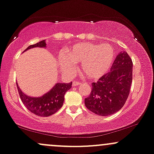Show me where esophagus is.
Returning <instances> with one entry per match:
<instances>
[{"instance_id": "esophagus-1", "label": "esophagus", "mask_w": 154, "mask_h": 154, "mask_svg": "<svg viewBox=\"0 0 154 154\" xmlns=\"http://www.w3.org/2000/svg\"><path fill=\"white\" fill-rule=\"evenodd\" d=\"M80 84H81L80 82H77V81H74L73 83H72V85H73V86H77V85H80Z\"/></svg>"}]
</instances>
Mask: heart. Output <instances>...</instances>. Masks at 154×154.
<instances>
[{
	"instance_id": "heart-1",
	"label": "heart",
	"mask_w": 154,
	"mask_h": 154,
	"mask_svg": "<svg viewBox=\"0 0 154 154\" xmlns=\"http://www.w3.org/2000/svg\"><path fill=\"white\" fill-rule=\"evenodd\" d=\"M66 58L60 59L61 69L68 73L74 72L73 63H82V73L90 80L102 77L110 67L114 58V50L108 45H94L82 42L76 44L66 52Z\"/></svg>"
}]
</instances>
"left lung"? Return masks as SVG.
Wrapping results in <instances>:
<instances>
[{"label":"left lung","instance_id":"left-lung-1","mask_svg":"<svg viewBox=\"0 0 154 154\" xmlns=\"http://www.w3.org/2000/svg\"><path fill=\"white\" fill-rule=\"evenodd\" d=\"M131 58L127 52H121L113 62L111 70L92 83L85 105L89 110L101 116L114 114L127 100L132 82Z\"/></svg>","mask_w":154,"mask_h":154}]
</instances>
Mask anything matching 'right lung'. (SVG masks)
<instances>
[{
	"instance_id": "1",
	"label": "right lung",
	"mask_w": 154,
	"mask_h": 154,
	"mask_svg": "<svg viewBox=\"0 0 154 154\" xmlns=\"http://www.w3.org/2000/svg\"><path fill=\"white\" fill-rule=\"evenodd\" d=\"M46 47V43L45 40H43L34 45H30L25 49V51L33 47ZM72 82L68 84L57 83L46 94L41 97L36 98L30 97L23 94L22 91H20L17 84V87L20 99L27 109L36 116L47 117L56 112L63 106L64 95L66 92L72 88Z\"/></svg>"
}]
</instances>
